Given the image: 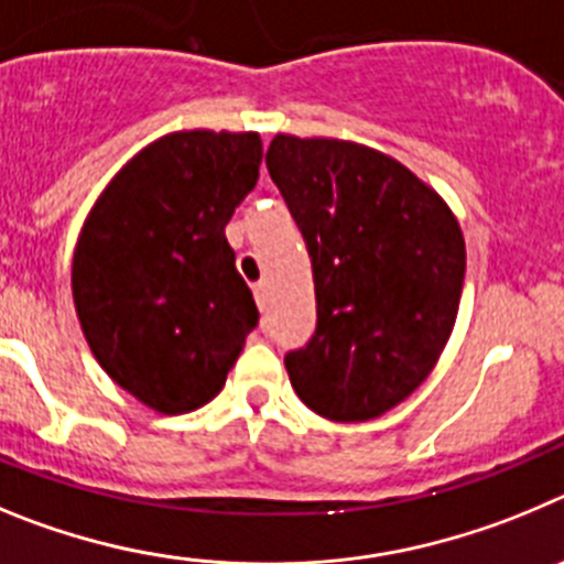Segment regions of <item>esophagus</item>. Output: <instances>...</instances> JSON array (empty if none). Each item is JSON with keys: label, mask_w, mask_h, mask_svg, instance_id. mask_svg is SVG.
Masks as SVG:
<instances>
[{"label": "esophagus", "mask_w": 564, "mask_h": 564, "mask_svg": "<svg viewBox=\"0 0 564 564\" xmlns=\"http://www.w3.org/2000/svg\"><path fill=\"white\" fill-rule=\"evenodd\" d=\"M252 294H256V303H258V308H261V312H267V306H270V289H267V283H256V286H252Z\"/></svg>", "instance_id": "34e87169"}]
</instances>
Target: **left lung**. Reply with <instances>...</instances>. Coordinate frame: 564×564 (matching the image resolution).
<instances>
[{
    "mask_svg": "<svg viewBox=\"0 0 564 564\" xmlns=\"http://www.w3.org/2000/svg\"><path fill=\"white\" fill-rule=\"evenodd\" d=\"M267 169L312 258L317 332L289 382L328 421H370L438 362L460 306L466 245L453 207L408 165L337 137L275 134Z\"/></svg>",
    "mask_w": 564,
    "mask_h": 564,
    "instance_id": "1",
    "label": "left lung"
}]
</instances>
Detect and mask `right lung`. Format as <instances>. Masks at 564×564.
<instances>
[{"instance_id":"right-lung-1","label":"right lung","mask_w":564,"mask_h":564,"mask_svg":"<svg viewBox=\"0 0 564 564\" xmlns=\"http://www.w3.org/2000/svg\"><path fill=\"white\" fill-rule=\"evenodd\" d=\"M258 131H171L100 191L73 256V301L115 384L162 415L225 388L256 328L225 227L258 182Z\"/></svg>"}]
</instances>
